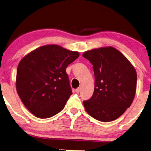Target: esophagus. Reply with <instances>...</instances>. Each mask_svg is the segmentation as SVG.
I'll return each mask as SVG.
<instances>
[{"mask_svg": "<svg viewBox=\"0 0 151 151\" xmlns=\"http://www.w3.org/2000/svg\"><path fill=\"white\" fill-rule=\"evenodd\" d=\"M80 90H81V88L80 87H79V88H76V93H79V92H80Z\"/></svg>", "mask_w": 151, "mask_h": 151, "instance_id": "1", "label": "esophagus"}]
</instances>
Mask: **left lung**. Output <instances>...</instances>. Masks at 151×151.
<instances>
[{
  "instance_id": "1",
  "label": "left lung",
  "mask_w": 151,
  "mask_h": 151,
  "mask_svg": "<svg viewBox=\"0 0 151 151\" xmlns=\"http://www.w3.org/2000/svg\"><path fill=\"white\" fill-rule=\"evenodd\" d=\"M82 56L91 63L95 78L94 93L83 102L86 111L101 122L117 119L134 99L135 69L122 52L111 46L88 50Z\"/></svg>"
}]
</instances>
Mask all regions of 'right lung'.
Here are the masks:
<instances>
[{"label": "right lung", "mask_w": 151, "mask_h": 151, "mask_svg": "<svg viewBox=\"0 0 151 151\" xmlns=\"http://www.w3.org/2000/svg\"><path fill=\"white\" fill-rule=\"evenodd\" d=\"M79 55L52 45L36 48L21 60L16 88L25 107L36 117H51L64 108L72 94L66 68Z\"/></svg>", "instance_id": "1"}]
</instances>
